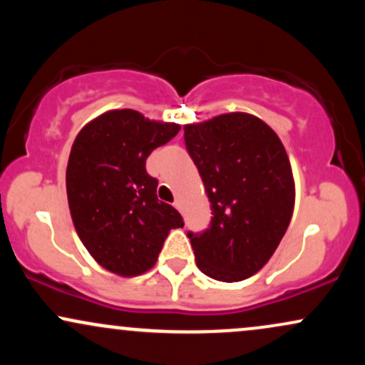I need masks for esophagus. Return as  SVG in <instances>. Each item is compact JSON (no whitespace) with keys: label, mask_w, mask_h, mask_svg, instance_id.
<instances>
[{"label":"esophagus","mask_w":365,"mask_h":365,"mask_svg":"<svg viewBox=\"0 0 365 365\" xmlns=\"http://www.w3.org/2000/svg\"><path fill=\"white\" fill-rule=\"evenodd\" d=\"M173 206L177 207V209H182V200L177 199V200H175V204H173Z\"/></svg>","instance_id":"1"}]
</instances>
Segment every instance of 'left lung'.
I'll list each match as a JSON object with an SVG mask.
<instances>
[{"mask_svg":"<svg viewBox=\"0 0 365 365\" xmlns=\"http://www.w3.org/2000/svg\"><path fill=\"white\" fill-rule=\"evenodd\" d=\"M183 130L212 211L206 232L187 233L197 267L217 282H242L262 269L290 225V159L274 130L249 113Z\"/></svg>","mask_w":365,"mask_h":365,"instance_id":"obj_1","label":"left lung"}]
</instances>
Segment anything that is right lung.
I'll return each mask as SVG.
<instances>
[{
    "label": "right lung",
    "mask_w": 365,
    "mask_h": 365,
    "mask_svg": "<svg viewBox=\"0 0 365 365\" xmlns=\"http://www.w3.org/2000/svg\"><path fill=\"white\" fill-rule=\"evenodd\" d=\"M180 132V125L133 110L103 113L83 127L70 150L66 195L77 235L104 269L139 276L158 261L180 212L156 195L145 159Z\"/></svg>",
    "instance_id": "1"
}]
</instances>
